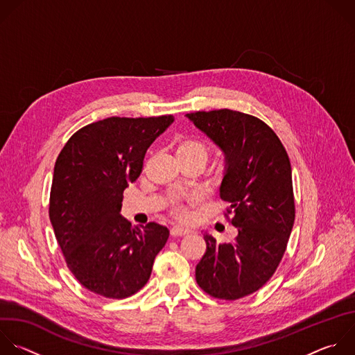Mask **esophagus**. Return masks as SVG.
Listing matches in <instances>:
<instances>
[{"mask_svg": "<svg viewBox=\"0 0 355 355\" xmlns=\"http://www.w3.org/2000/svg\"><path fill=\"white\" fill-rule=\"evenodd\" d=\"M189 232H191L189 230H187V228H180V227H173V228L170 230V234H171L173 239L182 237V235H187V234H189Z\"/></svg>", "mask_w": 355, "mask_h": 355, "instance_id": "esophagus-1", "label": "esophagus"}]
</instances>
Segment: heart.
<instances>
[{
    "instance_id": "heart-1",
    "label": "heart",
    "mask_w": 355,
    "mask_h": 355,
    "mask_svg": "<svg viewBox=\"0 0 355 355\" xmlns=\"http://www.w3.org/2000/svg\"><path fill=\"white\" fill-rule=\"evenodd\" d=\"M178 160L185 159H200L202 162H207L209 157V148L205 142L195 139V138H184L177 144L175 149ZM199 202V196L196 195H187L180 198H173L170 203L171 213L178 220H187L189 217L188 207L196 205Z\"/></svg>"
}]
</instances>
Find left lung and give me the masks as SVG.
Wrapping results in <instances>:
<instances>
[{"instance_id":"left-lung-1","label":"left lung","mask_w":355,"mask_h":355,"mask_svg":"<svg viewBox=\"0 0 355 355\" xmlns=\"http://www.w3.org/2000/svg\"><path fill=\"white\" fill-rule=\"evenodd\" d=\"M225 155L220 198L237 239L217 244L205 234L198 286L234 301L262 288L279 268L295 218L291 164L275 131L258 116L228 108L187 114ZM232 217H229V214Z\"/></svg>"}]
</instances>
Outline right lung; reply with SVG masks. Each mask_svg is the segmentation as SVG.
<instances>
[{"instance_id": "right-lung-1", "label": "right lung", "mask_w": 355, "mask_h": 355, "mask_svg": "<svg viewBox=\"0 0 355 355\" xmlns=\"http://www.w3.org/2000/svg\"><path fill=\"white\" fill-rule=\"evenodd\" d=\"M173 121L170 114L110 116L76 131L57 157L50 221L68 269L94 294L123 300L138 293L168 240L167 227H132L120 210L148 148Z\"/></svg>"}]
</instances>
